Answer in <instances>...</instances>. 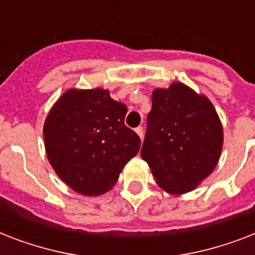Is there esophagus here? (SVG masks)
Listing matches in <instances>:
<instances>
[{
    "instance_id": "1",
    "label": "esophagus",
    "mask_w": 255,
    "mask_h": 255,
    "mask_svg": "<svg viewBox=\"0 0 255 255\" xmlns=\"http://www.w3.org/2000/svg\"><path fill=\"white\" fill-rule=\"evenodd\" d=\"M136 131V133H137V135H139V137L141 140H143V137H144V129H143V127H137L135 129Z\"/></svg>"
}]
</instances>
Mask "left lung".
<instances>
[{"mask_svg":"<svg viewBox=\"0 0 255 255\" xmlns=\"http://www.w3.org/2000/svg\"><path fill=\"white\" fill-rule=\"evenodd\" d=\"M222 143V124L205 95L180 82L153 90L140 153L161 189H196L217 165Z\"/></svg>","mask_w":255,"mask_h":255,"instance_id":"8db88e82","label":"left lung"}]
</instances>
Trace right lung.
I'll return each mask as SVG.
<instances>
[{
    "label": "right lung",
    "instance_id": "1",
    "mask_svg": "<svg viewBox=\"0 0 255 255\" xmlns=\"http://www.w3.org/2000/svg\"><path fill=\"white\" fill-rule=\"evenodd\" d=\"M127 106L103 88H71L57 100L43 126L46 155L55 173L83 196L115 185L137 155L140 137L126 127Z\"/></svg>",
    "mask_w": 255,
    "mask_h": 255
}]
</instances>
